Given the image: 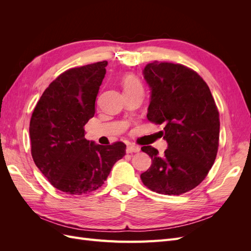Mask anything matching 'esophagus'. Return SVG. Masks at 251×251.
<instances>
[{
	"label": "esophagus",
	"mask_w": 251,
	"mask_h": 251,
	"mask_svg": "<svg viewBox=\"0 0 251 251\" xmlns=\"http://www.w3.org/2000/svg\"><path fill=\"white\" fill-rule=\"evenodd\" d=\"M139 151H140V148L139 147H136V146H133V144H128V146L126 147V153L127 154L138 153Z\"/></svg>",
	"instance_id": "1"
}]
</instances>
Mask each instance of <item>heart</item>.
Segmentation results:
<instances>
[{"label":"heart","mask_w":251,"mask_h":251,"mask_svg":"<svg viewBox=\"0 0 251 251\" xmlns=\"http://www.w3.org/2000/svg\"><path fill=\"white\" fill-rule=\"evenodd\" d=\"M123 86H124L125 91H127V90L141 88V83H140L139 79L136 76H134V75L127 74L123 78Z\"/></svg>","instance_id":"1"}]
</instances>
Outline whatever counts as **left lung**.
Segmentation results:
<instances>
[{
    "instance_id": "8db88e82",
    "label": "left lung",
    "mask_w": 251,
    "mask_h": 251,
    "mask_svg": "<svg viewBox=\"0 0 251 251\" xmlns=\"http://www.w3.org/2000/svg\"><path fill=\"white\" fill-rule=\"evenodd\" d=\"M142 74L151 90L147 117L164 126L159 134L168 149L159 156L153 147L141 148L151 159L141 181L158 194H184L201 183L215 162L220 133L216 102L206 82L183 65L155 60Z\"/></svg>"
}]
</instances>
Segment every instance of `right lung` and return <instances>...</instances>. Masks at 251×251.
<instances>
[{
  "label": "right lung",
  "instance_id": "right-lung-1",
  "mask_svg": "<svg viewBox=\"0 0 251 251\" xmlns=\"http://www.w3.org/2000/svg\"><path fill=\"white\" fill-rule=\"evenodd\" d=\"M107 65L103 60L62 73L45 90L32 113L29 134L33 161L60 192L96 191L126 155L123 142L104 147L85 138Z\"/></svg>",
  "mask_w": 251,
  "mask_h": 251
}]
</instances>
